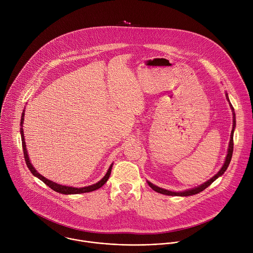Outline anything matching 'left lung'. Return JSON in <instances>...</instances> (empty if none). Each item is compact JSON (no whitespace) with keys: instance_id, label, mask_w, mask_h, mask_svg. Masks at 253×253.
Returning <instances> with one entry per match:
<instances>
[{"instance_id":"8db88e82","label":"left lung","mask_w":253,"mask_h":253,"mask_svg":"<svg viewBox=\"0 0 253 253\" xmlns=\"http://www.w3.org/2000/svg\"><path fill=\"white\" fill-rule=\"evenodd\" d=\"M227 96V94H226ZM227 99H228V96H227ZM232 111L233 110V107L232 105H230ZM234 128H235V114L233 113V127H232V131H231V135H230V141H229V147H228V152H227V156H226V159H225V162L222 166V168L220 169V171L216 174L215 176H213L210 180H208L207 182H205L204 184L196 187V188H193V189H190V190H186V191H183V192H172V191H169V190H166V189H163V188H160V187H157L155 185H153L152 183L148 182L149 186L155 190L156 192L158 193H161V194H165V195H171V196H189V195H194V194H197L201 191H203L205 188H207L212 182H214V180L217 179L219 176H221L227 169L230 161H231V157H232V152H233V132H234Z\"/></svg>"}]
</instances>
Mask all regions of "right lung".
I'll return each mask as SVG.
<instances>
[{
	"instance_id": "1",
	"label": "right lung",
	"mask_w": 253,
	"mask_h": 253,
	"mask_svg": "<svg viewBox=\"0 0 253 253\" xmlns=\"http://www.w3.org/2000/svg\"><path fill=\"white\" fill-rule=\"evenodd\" d=\"M24 112L22 114V119H21V125H23V120H24ZM23 129L21 128V137H22V146H23V152H24V157H25V161H26V164L29 168V170L31 171V173L33 175H35L36 177H38L40 180H42V181L48 185L51 189H53L54 191L56 192H59V193H62V194H78V193H85V192H91V191H94V190H97L99 189L100 187H102L106 182L108 178H109L110 174H111V169H112V164L111 166L109 167V169H108V172L106 173V175L100 180V181L96 184H93L91 186H87V187H83V188H75V187H69V186H64V185H60V184H57L53 181H50V180L46 179L44 176H42L41 174H39L37 171L35 170V168L32 166V164L30 163V160H29V157H28V154H27V150H26V145H25V139H24V134H23Z\"/></svg>"
}]
</instances>
